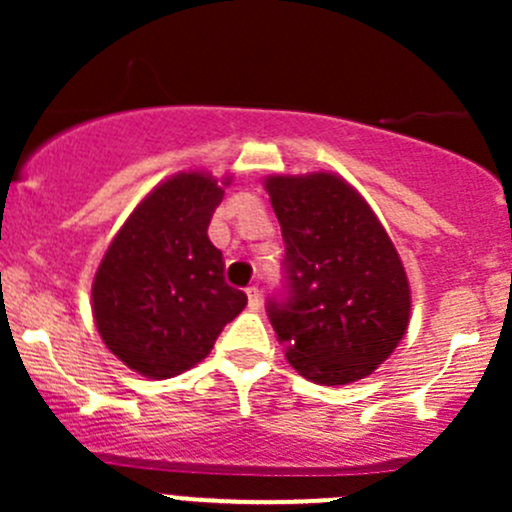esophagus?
<instances>
[{
    "mask_svg": "<svg viewBox=\"0 0 512 512\" xmlns=\"http://www.w3.org/2000/svg\"><path fill=\"white\" fill-rule=\"evenodd\" d=\"M247 292V304H250V309H260L262 304V289L257 285H250L245 289Z\"/></svg>",
    "mask_w": 512,
    "mask_h": 512,
    "instance_id": "1",
    "label": "esophagus"
}]
</instances>
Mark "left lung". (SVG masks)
Wrapping results in <instances>:
<instances>
[{"label": "left lung", "instance_id": "obj_1", "mask_svg": "<svg viewBox=\"0 0 512 512\" xmlns=\"http://www.w3.org/2000/svg\"><path fill=\"white\" fill-rule=\"evenodd\" d=\"M282 227V289L267 317L287 361L314 384L364 379L399 347L411 289L394 242L339 175L265 180Z\"/></svg>", "mask_w": 512, "mask_h": 512}]
</instances>
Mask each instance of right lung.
Wrapping results in <instances>:
<instances>
[{
	"mask_svg": "<svg viewBox=\"0 0 512 512\" xmlns=\"http://www.w3.org/2000/svg\"><path fill=\"white\" fill-rule=\"evenodd\" d=\"M223 193L205 173L173 175L133 210L98 265V334L138 374H183L245 309L247 294L227 285L223 252L208 237Z\"/></svg>",
	"mask_w": 512,
	"mask_h": 512,
	"instance_id": "1",
	"label": "right lung"
}]
</instances>
